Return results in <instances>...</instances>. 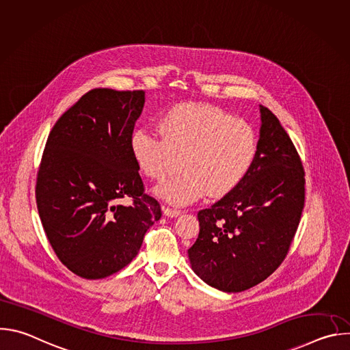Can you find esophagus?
Returning <instances> with one entry per match:
<instances>
[{"mask_svg": "<svg viewBox=\"0 0 350 350\" xmlns=\"http://www.w3.org/2000/svg\"><path fill=\"white\" fill-rule=\"evenodd\" d=\"M163 213H165V216H167V217H177V216L181 215V211L173 209V208H169V206H163Z\"/></svg>", "mask_w": 350, "mask_h": 350, "instance_id": "obj_1", "label": "esophagus"}]
</instances>
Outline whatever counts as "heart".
Masks as SVG:
<instances>
[{
    "label": "heart",
    "instance_id": "1",
    "mask_svg": "<svg viewBox=\"0 0 350 350\" xmlns=\"http://www.w3.org/2000/svg\"><path fill=\"white\" fill-rule=\"evenodd\" d=\"M161 136L137 129L130 137V154L148 178H163L177 158L183 172L157 187L173 205H187L208 193L219 199L231 193L252 170L259 138L256 130L227 111L208 104H178L159 120Z\"/></svg>",
    "mask_w": 350,
    "mask_h": 350
}]
</instances>
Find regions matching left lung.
Masks as SVG:
<instances>
[{
    "label": "left lung",
    "instance_id": "obj_1",
    "mask_svg": "<svg viewBox=\"0 0 350 350\" xmlns=\"http://www.w3.org/2000/svg\"><path fill=\"white\" fill-rule=\"evenodd\" d=\"M252 170L228 195L198 212L199 235L188 249L192 270L224 292L271 275L286 258L305 206V169L277 116L260 107Z\"/></svg>",
    "mask_w": 350,
    "mask_h": 350
}]
</instances>
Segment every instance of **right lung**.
<instances>
[{"label": "right lung", "mask_w": 350, "mask_h": 350, "mask_svg": "<svg viewBox=\"0 0 350 350\" xmlns=\"http://www.w3.org/2000/svg\"><path fill=\"white\" fill-rule=\"evenodd\" d=\"M144 103L142 90L94 88L46 138L36 181L37 209L55 255L81 278H105L126 267L162 216L130 154ZM126 197L132 204L120 206Z\"/></svg>", "instance_id": "1"}]
</instances>
